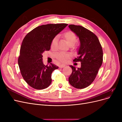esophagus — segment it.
<instances>
[{
	"mask_svg": "<svg viewBox=\"0 0 122 122\" xmlns=\"http://www.w3.org/2000/svg\"><path fill=\"white\" fill-rule=\"evenodd\" d=\"M65 67V65H61L59 66V68H64Z\"/></svg>",
	"mask_w": 122,
	"mask_h": 122,
	"instance_id": "esophagus-1",
	"label": "esophagus"
}]
</instances>
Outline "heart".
<instances>
[{
    "label": "heart",
    "instance_id": "1",
    "mask_svg": "<svg viewBox=\"0 0 122 122\" xmlns=\"http://www.w3.org/2000/svg\"><path fill=\"white\" fill-rule=\"evenodd\" d=\"M64 38L67 41L68 44L70 46L74 45L77 41L76 36L74 33L71 31H68L65 32L63 34ZM57 43V38L56 36L54 37L51 43V48L52 50H55L56 48ZM70 54L66 53L64 52H60L55 55V57L57 60L61 62H65L67 61L68 59L70 57Z\"/></svg>",
    "mask_w": 122,
    "mask_h": 122
}]
</instances>
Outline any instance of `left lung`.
<instances>
[{"label":"left lung","instance_id":"obj_1","mask_svg":"<svg viewBox=\"0 0 122 122\" xmlns=\"http://www.w3.org/2000/svg\"><path fill=\"white\" fill-rule=\"evenodd\" d=\"M69 28L79 38L78 56L74 61H80L81 67L71 65L72 73L69 82L76 88H84L94 81L103 62V50L97 36L93 32L80 25H69Z\"/></svg>","mask_w":122,"mask_h":122}]
</instances>
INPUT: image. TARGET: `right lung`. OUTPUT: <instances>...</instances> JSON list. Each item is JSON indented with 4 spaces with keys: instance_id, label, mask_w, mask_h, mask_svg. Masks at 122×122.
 Here are the masks:
<instances>
[{
    "instance_id": "1",
    "label": "right lung",
    "mask_w": 122,
    "mask_h": 122,
    "mask_svg": "<svg viewBox=\"0 0 122 122\" xmlns=\"http://www.w3.org/2000/svg\"><path fill=\"white\" fill-rule=\"evenodd\" d=\"M67 25L65 23L41 25L28 33L24 38L18 65L24 80L35 89H44L52 82L51 74L58 67L52 63L45 66L42 54L50 50L52 39Z\"/></svg>"
}]
</instances>
